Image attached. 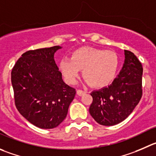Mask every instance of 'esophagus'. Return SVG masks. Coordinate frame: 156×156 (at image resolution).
I'll return each mask as SVG.
<instances>
[{"mask_svg":"<svg viewBox=\"0 0 156 156\" xmlns=\"http://www.w3.org/2000/svg\"><path fill=\"white\" fill-rule=\"evenodd\" d=\"M86 92L83 91V90H76V94L78 96H83V94H85Z\"/></svg>","mask_w":156,"mask_h":156,"instance_id":"34e87169","label":"esophagus"}]
</instances>
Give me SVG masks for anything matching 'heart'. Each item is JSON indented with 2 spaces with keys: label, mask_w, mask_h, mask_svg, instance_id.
<instances>
[{
  "label": "heart",
  "mask_w": 156,
  "mask_h": 156,
  "mask_svg": "<svg viewBox=\"0 0 156 156\" xmlns=\"http://www.w3.org/2000/svg\"><path fill=\"white\" fill-rule=\"evenodd\" d=\"M119 64V57L114 52L82 47L73 52L70 58L63 57L60 62V68L69 84L75 83L83 69V76L90 85L100 88L113 80Z\"/></svg>",
  "instance_id": "1"
}]
</instances>
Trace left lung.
<instances>
[{
	"instance_id": "obj_1",
	"label": "left lung",
	"mask_w": 156,
	"mask_h": 156,
	"mask_svg": "<svg viewBox=\"0 0 156 156\" xmlns=\"http://www.w3.org/2000/svg\"><path fill=\"white\" fill-rule=\"evenodd\" d=\"M125 63L107 87L91 93L90 113L103 126L119 123L131 114L142 96V66L136 55L125 50Z\"/></svg>"
}]
</instances>
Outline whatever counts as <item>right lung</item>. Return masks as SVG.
<instances>
[{"instance_id":"right-lung-1","label":"right lung","mask_w":156,"mask_h":156,"mask_svg":"<svg viewBox=\"0 0 156 156\" xmlns=\"http://www.w3.org/2000/svg\"><path fill=\"white\" fill-rule=\"evenodd\" d=\"M59 46L25 52L11 71L14 103L27 120L41 129L58 126L67 115L76 90L66 85L53 59Z\"/></svg>"}]
</instances>
